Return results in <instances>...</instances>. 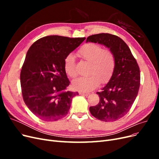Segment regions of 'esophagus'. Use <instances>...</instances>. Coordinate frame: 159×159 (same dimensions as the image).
Instances as JSON below:
<instances>
[{
  "label": "esophagus",
  "mask_w": 159,
  "mask_h": 159,
  "mask_svg": "<svg viewBox=\"0 0 159 159\" xmlns=\"http://www.w3.org/2000/svg\"><path fill=\"white\" fill-rule=\"evenodd\" d=\"M79 93H80V95H85V96H88L89 95V93L84 92V91H80Z\"/></svg>",
  "instance_id": "esophagus-1"
}]
</instances>
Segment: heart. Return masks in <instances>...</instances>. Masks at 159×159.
Here are the masks:
<instances>
[{"label":"heart","instance_id":"obj_1","mask_svg":"<svg viewBox=\"0 0 159 159\" xmlns=\"http://www.w3.org/2000/svg\"><path fill=\"white\" fill-rule=\"evenodd\" d=\"M78 56L90 63L87 77H81L73 81V88L81 91H89L100 84L107 81L111 77L115 66L113 52L103 49L102 46L94 43L85 44L78 52ZM74 56L68 54L64 60V68L66 74L71 78L77 75Z\"/></svg>","mask_w":159,"mask_h":159}]
</instances>
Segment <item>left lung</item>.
<instances>
[{"mask_svg":"<svg viewBox=\"0 0 159 159\" xmlns=\"http://www.w3.org/2000/svg\"><path fill=\"white\" fill-rule=\"evenodd\" d=\"M104 45L115 59L113 73L102 91L99 102L89 107L91 114L100 121H115L125 116L135 100L140 87V70L129 46L121 38L108 33L89 36L86 42Z\"/></svg>","mask_w":159,"mask_h":159,"instance_id":"1","label":"left lung"}]
</instances>
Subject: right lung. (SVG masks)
<instances>
[{
  "label": "right lung",
  "mask_w": 159,
  "mask_h": 159,
  "mask_svg": "<svg viewBox=\"0 0 159 159\" xmlns=\"http://www.w3.org/2000/svg\"><path fill=\"white\" fill-rule=\"evenodd\" d=\"M85 38L53 35L40 38L30 46L20 71L23 100L36 117L55 121L69 112L78 92L66 91L70 81L65 72L66 57Z\"/></svg>",
  "instance_id": "right-lung-1"
}]
</instances>
